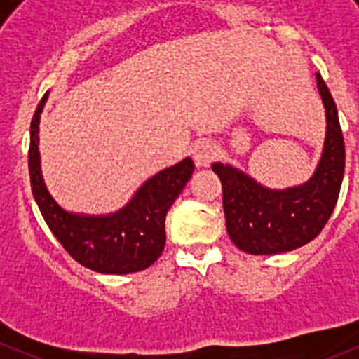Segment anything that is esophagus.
<instances>
[{"label":"esophagus","mask_w":359,"mask_h":359,"mask_svg":"<svg viewBox=\"0 0 359 359\" xmlns=\"http://www.w3.org/2000/svg\"><path fill=\"white\" fill-rule=\"evenodd\" d=\"M219 156V147L212 140H199L192 145V158L198 167H208Z\"/></svg>","instance_id":"34e87169"}]
</instances>
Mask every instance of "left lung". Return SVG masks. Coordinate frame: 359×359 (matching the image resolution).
Returning <instances> with one entry per match:
<instances>
[{"label": "left lung", "mask_w": 359, "mask_h": 359, "mask_svg": "<svg viewBox=\"0 0 359 359\" xmlns=\"http://www.w3.org/2000/svg\"><path fill=\"white\" fill-rule=\"evenodd\" d=\"M316 86L325 107V142L313 176L287 189H268L233 165L215 161L223 185L226 230L237 248L252 255L297 250L318 236L338 201L345 172V144L338 109L322 75Z\"/></svg>", "instance_id": "1"}]
</instances>
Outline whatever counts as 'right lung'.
Instances as JSON below:
<instances>
[{
    "mask_svg": "<svg viewBox=\"0 0 359 359\" xmlns=\"http://www.w3.org/2000/svg\"><path fill=\"white\" fill-rule=\"evenodd\" d=\"M46 100L48 93L30 123L28 169L32 194L55 239L79 264L97 273L128 275L154 264L165 246L167 212L194 172V161L185 158L151 176L116 212L91 215L65 210L41 172L39 120Z\"/></svg>",
    "mask_w": 359,
    "mask_h": 359,
    "instance_id": "right-lung-1",
    "label": "right lung"
}]
</instances>
